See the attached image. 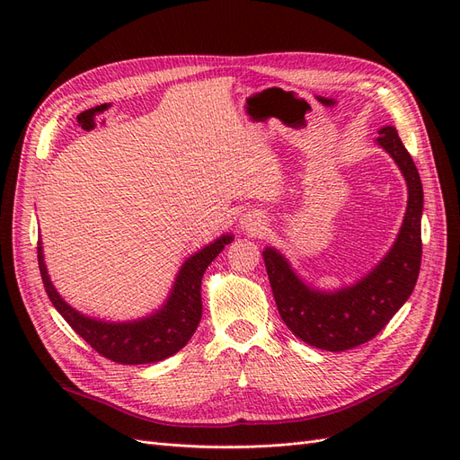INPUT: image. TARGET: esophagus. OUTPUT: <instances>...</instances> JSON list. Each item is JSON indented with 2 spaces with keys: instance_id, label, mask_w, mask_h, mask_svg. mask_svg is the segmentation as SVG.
Instances as JSON below:
<instances>
[{
  "instance_id": "34e87169",
  "label": "esophagus",
  "mask_w": 460,
  "mask_h": 460,
  "mask_svg": "<svg viewBox=\"0 0 460 460\" xmlns=\"http://www.w3.org/2000/svg\"><path fill=\"white\" fill-rule=\"evenodd\" d=\"M242 225H243V228L249 230V232H259V230H262V222H261V218H259L257 215H245L243 220H242Z\"/></svg>"
}]
</instances>
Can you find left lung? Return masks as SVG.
<instances>
[{
	"mask_svg": "<svg viewBox=\"0 0 460 460\" xmlns=\"http://www.w3.org/2000/svg\"><path fill=\"white\" fill-rule=\"evenodd\" d=\"M376 142L405 176L409 201L395 243L367 276L338 291H320L305 284L274 247L262 252L276 307L286 326L305 343L324 351H347L370 341L411 297L419 280L424 207L420 174L394 127L380 128Z\"/></svg>",
	"mask_w": 460,
	"mask_h": 460,
	"instance_id": "left-lung-1",
	"label": "left lung"
}]
</instances>
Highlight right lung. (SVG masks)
Masks as SVG:
<instances>
[{
  "mask_svg": "<svg viewBox=\"0 0 460 460\" xmlns=\"http://www.w3.org/2000/svg\"><path fill=\"white\" fill-rule=\"evenodd\" d=\"M234 240L232 234L203 247L201 252L186 259L180 269L169 299L163 307L146 318L130 323H105L84 316L63 301L53 288L38 242V264L41 282L53 307L66 320L78 336L102 357L120 365H149L178 353L190 341L201 320V278L208 264Z\"/></svg>",
  "mask_w": 460,
  "mask_h": 460,
  "instance_id": "right-lung-1",
  "label": "right lung"
}]
</instances>
